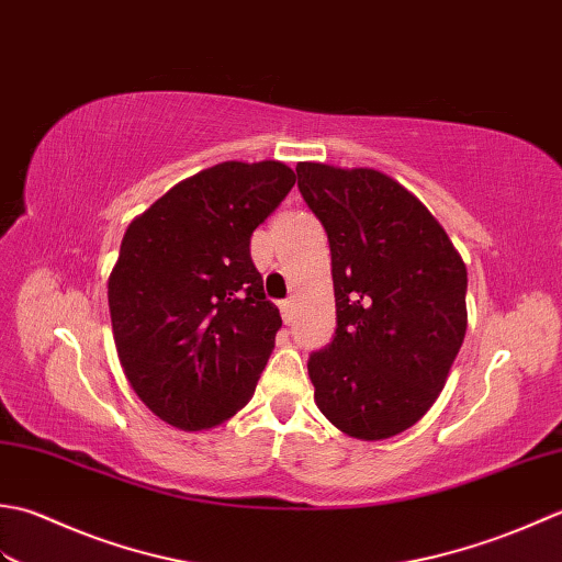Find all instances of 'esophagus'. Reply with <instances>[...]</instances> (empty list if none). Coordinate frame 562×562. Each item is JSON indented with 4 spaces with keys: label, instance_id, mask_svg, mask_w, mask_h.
Returning <instances> with one entry per match:
<instances>
[{
    "label": "esophagus",
    "instance_id": "1",
    "mask_svg": "<svg viewBox=\"0 0 562 562\" xmlns=\"http://www.w3.org/2000/svg\"><path fill=\"white\" fill-rule=\"evenodd\" d=\"M293 313H295L293 301H283V303H281V315H283V323H285V325L293 323Z\"/></svg>",
    "mask_w": 562,
    "mask_h": 562
}]
</instances>
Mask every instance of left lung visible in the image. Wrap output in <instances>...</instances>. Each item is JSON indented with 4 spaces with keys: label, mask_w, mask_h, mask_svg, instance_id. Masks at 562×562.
Returning <instances> with one entry per match:
<instances>
[{
    "label": "left lung",
    "mask_w": 562,
    "mask_h": 562,
    "mask_svg": "<svg viewBox=\"0 0 562 562\" xmlns=\"http://www.w3.org/2000/svg\"><path fill=\"white\" fill-rule=\"evenodd\" d=\"M295 171L325 225L337 303L335 339L307 361L315 405L353 439H391L437 403L463 345L465 265L427 205L383 171Z\"/></svg>",
    "instance_id": "left-lung-1"
}]
</instances>
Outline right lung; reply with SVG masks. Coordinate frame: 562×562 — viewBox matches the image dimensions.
Returning <instances> with one entry per match:
<instances>
[{
  "label": "right lung",
  "instance_id": "right-lung-1",
  "mask_svg": "<svg viewBox=\"0 0 562 562\" xmlns=\"http://www.w3.org/2000/svg\"><path fill=\"white\" fill-rule=\"evenodd\" d=\"M295 175L277 159L199 171L123 235L109 277L113 341L137 397L177 429H211L243 409L271 357L279 307L249 237Z\"/></svg>",
  "mask_w": 562,
  "mask_h": 562
}]
</instances>
